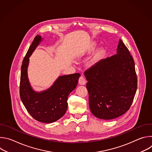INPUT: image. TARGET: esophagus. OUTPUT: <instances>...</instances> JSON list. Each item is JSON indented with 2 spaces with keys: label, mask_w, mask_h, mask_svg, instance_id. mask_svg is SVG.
Here are the masks:
<instances>
[{
  "label": "esophagus",
  "mask_w": 152,
  "mask_h": 152,
  "mask_svg": "<svg viewBox=\"0 0 152 152\" xmlns=\"http://www.w3.org/2000/svg\"><path fill=\"white\" fill-rule=\"evenodd\" d=\"M79 83L80 85H85L86 83V80L85 77L82 76H81L79 79Z\"/></svg>",
  "instance_id": "esophagus-1"
}]
</instances>
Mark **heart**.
<instances>
[{
    "label": "heart",
    "instance_id": "heart-1",
    "mask_svg": "<svg viewBox=\"0 0 152 152\" xmlns=\"http://www.w3.org/2000/svg\"><path fill=\"white\" fill-rule=\"evenodd\" d=\"M93 46H94V45H93ZM100 55V52L97 53V55H96L95 56V57H94V60H96V59H97L99 58Z\"/></svg>",
    "mask_w": 152,
    "mask_h": 152
}]
</instances>
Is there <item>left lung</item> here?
<instances>
[{"instance_id":"8db88e82","label":"left lung","mask_w":152,"mask_h":152,"mask_svg":"<svg viewBox=\"0 0 152 152\" xmlns=\"http://www.w3.org/2000/svg\"><path fill=\"white\" fill-rule=\"evenodd\" d=\"M92 114L103 120L117 118L131 107L137 89L132 56L120 39L117 54L85 71Z\"/></svg>"}]
</instances>
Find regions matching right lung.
<instances>
[{"instance_id":"add662e5","label":"right lung","mask_w":152,"mask_h":152,"mask_svg":"<svg viewBox=\"0 0 152 152\" xmlns=\"http://www.w3.org/2000/svg\"><path fill=\"white\" fill-rule=\"evenodd\" d=\"M41 36L34 39L22 62L21 67L20 96L26 110L36 120L50 123L57 121L66 113L69 94L76 87L80 73L59 76L46 91L35 92L28 77L29 58L41 41Z\"/></svg>"}]
</instances>
